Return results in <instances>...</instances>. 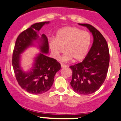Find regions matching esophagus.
Returning a JSON list of instances; mask_svg holds the SVG:
<instances>
[{"mask_svg": "<svg viewBox=\"0 0 121 121\" xmlns=\"http://www.w3.org/2000/svg\"><path fill=\"white\" fill-rule=\"evenodd\" d=\"M61 65L62 68H66V66H67L66 65H64V64H61V65Z\"/></svg>", "mask_w": 121, "mask_h": 121, "instance_id": "esophagus-1", "label": "esophagus"}]
</instances>
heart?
<instances>
[{"instance_id": "heart-1", "label": "heart", "mask_w": 121, "mask_h": 121, "mask_svg": "<svg viewBox=\"0 0 121 121\" xmlns=\"http://www.w3.org/2000/svg\"><path fill=\"white\" fill-rule=\"evenodd\" d=\"M91 44V35L77 27H65L56 33L55 40L49 43L52 55L57 57L62 53L64 61L79 62L86 57Z\"/></svg>"}]
</instances>
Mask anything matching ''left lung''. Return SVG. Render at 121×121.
Returning a JSON list of instances; mask_svg holds the SVG:
<instances>
[{
  "label": "left lung",
  "instance_id": "1",
  "mask_svg": "<svg viewBox=\"0 0 121 121\" xmlns=\"http://www.w3.org/2000/svg\"><path fill=\"white\" fill-rule=\"evenodd\" d=\"M79 25L89 30L93 35V43L83 61L69 67L72 71L70 84L76 93L90 94L98 90L106 78L110 59L109 48L104 37L93 26Z\"/></svg>",
  "mask_w": 121,
  "mask_h": 121
}]
</instances>
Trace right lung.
<instances>
[{
	"label": "right lung",
	"instance_id": "add662e5",
	"mask_svg": "<svg viewBox=\"0 0 121 121\" xmlns=\"http://www.w3.org/2000/svg\"><path fill=\"white\" fill-rule=\"evenodd\" d=\"M49 22H41L33 24L19 34L16 40L12 55V66L16 79L22 88L34 94H41L49 90L53 84L54 77L60 69V64L56 59L46 56L49 53V43L44 34L39 37V33L44 24ZM35 40L42 52L35 59L32 69L24 72L20 66V55Z\"/></svg>",
	"mask_w": 121,
	"mask_h": 121
}]
</instances>
